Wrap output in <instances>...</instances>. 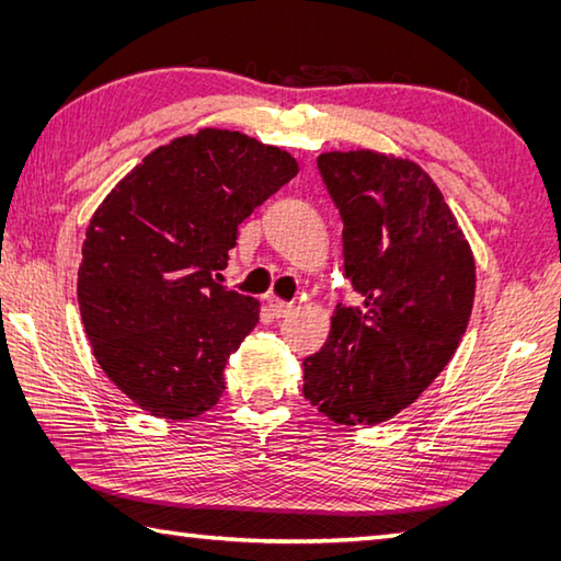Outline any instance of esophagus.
Listing matches in <instances>:
<instances>
[{"mask_svg": "<svg viewBox=\"0 0 561 561\" xmlns=\"http://www.w3.org/2000/svg\"><path fill=\"white\" fill-rule=\"evenodd\" d=\"M267 306H270V311H272L274 318H284V316L291 313V304L282 301V299H277V296H272V294L267 296Z\"/></svg>", "mask_w": 561, "mask_h": 561, "instance_id": "34e87169", "label": "esophagus"}]
</instances>
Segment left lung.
I'll return each mask as SVG.
<instances>
[{"instance_id":"obj_1","label":"left lung","mask_w":561,"mask_h":561,"mask_svg":"<svg viewBox=\"0 0 561 561\" xmlns=\"http://www.w3.org/2000/svg\"><path fill=\"white\" fill-rule=\"evenodd\" d=\"M318 171L344 221V274L325 347L304 359V396L335 424H380L444 371L468 328L474 257L420 163L374 149L325 151Z\"/></svg>"}]
</instances>
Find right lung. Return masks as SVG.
<instances>
[{
	"instance_id": "1",
	"label": "right lung",
	"mask_w": 561,
	"mask_h": 561,
	"mask_svg": "<svg viewBox=\"0 0 561 561\" xmlns=\"http://www.w3.org/2000/svg\"><path fill=\"white\" fill-rule=\"evenodd\" d=\"M299 173L289 151L205 127L147 153L93 211L77 299L93 356L161 420H193L257 325L260 301L214 282L238 224Z\"/></svg>"
}]
</instances>
